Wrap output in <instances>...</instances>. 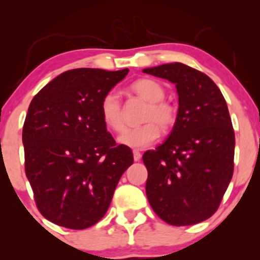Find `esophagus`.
Instances as JSON below:
<instances>
[{
  "mask_svg": "<svg viewBox=\"0 0 260 260\" xmlns=\"http://www.w3.org/2000/svg\"><path fill=\"white\" fill-rule=\"evenodd\" d=\"M140 157H142V154H140L138 150H133V159H134V161H139Z\"/></svg>",
  "mask_w": 260,
  "mask_h": 260,
  "instance_id": "obj_1",
  "label": "esophagus"
}]
</instances>
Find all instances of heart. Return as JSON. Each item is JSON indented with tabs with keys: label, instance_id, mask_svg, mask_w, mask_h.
<instances>
[{
	"label": "heart",
	"instance_id": "b5f03b06",
	"mask_svg": "<svg viewBox=\"0 0 260 260\" xmlns=\"http://www.w3.org/2000/svg\"><path fill=\"white\" fill-rule=\"evenodd\" d=\"M132 91L149 101V107L144 113L142 126L127 128L118 137V142L128 148H147L159 138L160 132H170L177 121V109L171 103L162 100L165 89L156 80L143 78L131 85ZM100 116L105 126L113 132L123 129V115L120 99L115 91L106 92L100 101Z\"/></svg>",
	"mask_w": 260,
	"mask_h": 260
}]
</instances>
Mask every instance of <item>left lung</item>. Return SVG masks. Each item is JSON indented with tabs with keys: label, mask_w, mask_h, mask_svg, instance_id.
Instances as JSON below:
<instances>
[{
	"label": "left lung",
	"mask_w": 260,
	"mask_h": 260,
	"mask_svg": "<svg viewBox=\"0 0 260 260\" xmlns=\"http://www.w3.org/2000/svg\"><path fill=\"white\" fill-rule=\"evenodd\" d=\"M143 72L174 83L177 121L169 138L143 155L148 201L174 226L194 225L219 208L234 175L235 132L228 104L207 74L180 62Z\"/></svg>",
	"instance_id": "obj_1"
}]
</instances>
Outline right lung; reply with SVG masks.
<instances>
[{"label":"right lung","mask_w":260,"mask_h":260,"mask_svg":"<svg viewBox=\"0 0 260 260\" xmlns=\"http://www.w3.org/2000/svg\"><path fill=\"white\" fill-rule=\"evenodd\" d=\"M128 71L71 70L32 98L22 136L25 175L39 211L56 225H95L133 164L131 148L115 142L100 116L103 96Z\"/></svg>","instance_id":"obj_1"}]
</instances>
